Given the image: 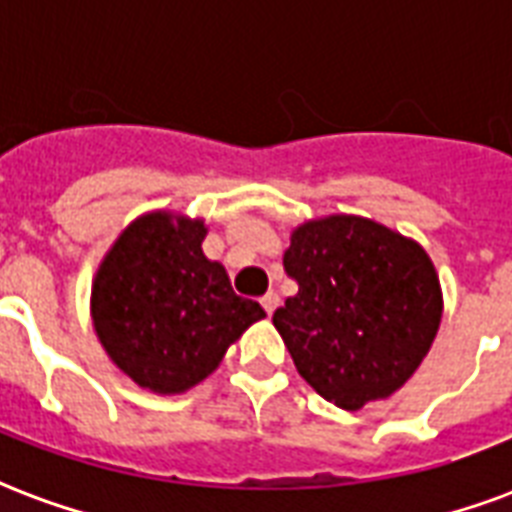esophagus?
<instances>
[{
    "label": "esophagus",
    "instance_id": "1",
    "mask_svg": "<svg viewBox=\"0 0 512 512\" xmlns=\"http://www.w3.org/2000/svg\"><path fill=\"white\" fill-rule=\"evenodd\" d=\"M260 303H263L265 314H268V317H271L273 311H276V308H279V303H282V300H279V295H276V292H265L263 300H260Z\"/></svg>",
    "mask_w": 512,
    "mask_h": 512
}]
</instances>
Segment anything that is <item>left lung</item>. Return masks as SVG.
Returning a JSON list of instances; mask_svg holds the SVG:
<instances>
[{
  "mask_svg": "<svg viewBox=\"0 0 512 512\" xmlns=\"http://www.w3.org/2000/svg\"><path fill=\"white\" fill-rule=\"evenodd\" d=\"M284 271L298 295L273 325L292 362L343 411L384 400L416 373L443 317L429 255L381 222L330 214L292 230Z\"/></svg>",
  "mask_w": 512,
  "mask_h": 512,
  "instance_id": "1",
  "label": "left lung"
}]
</instances>
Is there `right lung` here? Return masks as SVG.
<instances>
[{
	"label": "right lung",
	"mask_w": 512,
	"mask_h": 512,
	"mask_svg": "<svg viewBox=\"0 0 512 512\" xmlns=\"http://www.w3.org/2000/svg\"><path fill=\"white\" fill-rule=\"evenodd\" d=\"M204 220L136 217L93 276V330L134 384L179 395L201 384L233 341L265 311L230 287L225 265L204 255Z\"/></svg>",
	"instance_id": "add662e5"
}]
</instances>
